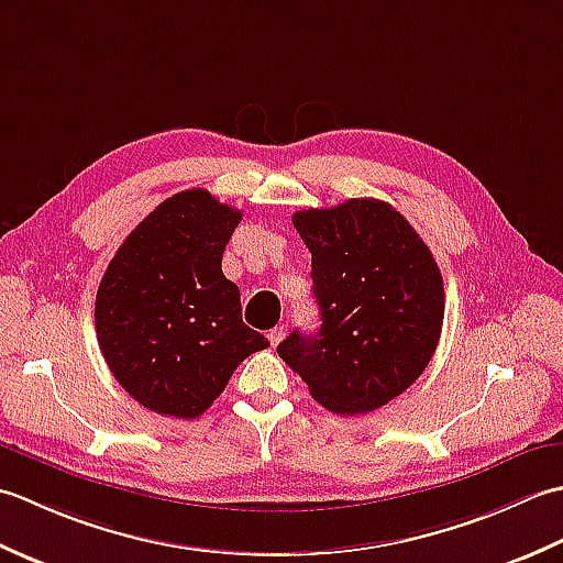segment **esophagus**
<instances>
[{
	"instance_id": "esophagus-1",
	"label": "esophagus",
	"mask_w": 563,
	"mask_h": 563,
	"mask_svg": "<svg viewBox=\"0 0 563 563\" xmlns=\"http://www.w3.org/2000/svg\"><path fill=\"white\" fill-rule=\"evenodd\" d=\"M286 335V328L284 325H279V328H274V330H269V342H272V347H277L279 345V340Z\"/></svg>"
}]
</instances>
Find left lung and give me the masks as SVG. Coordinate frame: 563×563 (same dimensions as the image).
<instances>
[{"instance_id": "left-lung-1", "label": "left lung", "mask_w": 563, "mask_h": 563, "mask_svg": "<svg viewBox=\"0 0 563 563\" xmlns=\"http://www.w3.org/2000/svg\"><path fill=\"white\" fill-rule=\"evenodd\" d=\"M311 250L318 335L277 347L320 406L354 416L400 396L426 372L444 320V286L422 238L391 203L347 199L294 213Z\"/></svg>"}]
</instances>
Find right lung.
I'll use <instances>...</instances> for the list:
<instances>
[{"label": "right lung", "instance_id": "1", "mask_svg": "<svg viewBox=\"0 0 563 563\" xmlns=\"http://www.w3.org/2000/svg\"><path fill=\"white\" fill-rule=\"evenodd\" d=\"M238 209L206 189L165 199L123 240L101 277L97 340L111 374L159 416L199 418L269 340L243 323L221 269Z\"/></svg>", "mask_w": 563, "mask_h": 563}]
</instances>
